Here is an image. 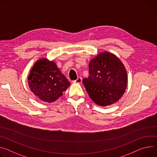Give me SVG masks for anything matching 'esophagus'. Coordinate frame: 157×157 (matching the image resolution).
Instances as JSON below:
<instances>
[{
    "label": "esophagus",
    "mask_w": 157,
    "mask_h": 157,
    "mask_svg": "<svg viewBox=\"0 0 157 157\" xmlns=\"http://www.w3.org/2000/svg\"><path fill=\"white\" fill-rule=\"evenodd\" d=\"M81 82H82V78L81 77H79L76 80L73 81V82H75V83H79V84L81 83Z\"/></svg>",
    "instance_id": "1"
}]
</instances>
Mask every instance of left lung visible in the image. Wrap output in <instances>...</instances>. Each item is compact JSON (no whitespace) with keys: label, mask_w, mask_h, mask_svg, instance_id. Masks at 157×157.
<instances>
[{"label":"left lung","mask_w":157,"mask_h":157,"mask_svg":"<svg viewBox=\"0 0 157 157\" xmlns=\"http://www.w3.org/2000/svg\"><path fill=\"white\" fill-rule=\"evenodd\" d=\"M88 78L83 84L90 98L98 106L117 102L126 91L128 77L123 63L114 54L99 52L89 64Z\"/></svg>","instance_id":"8db88e82"}]
</instances>
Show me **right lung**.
<instances>
[{
    "label": "right lung",
    "mask_w": 157,
    "mask_h": 157,
    "mask_svg": "<svg viewBox=\"0 0 157 157\" xmlns=\"http://www.w3.org/2000/svg\"><path fill=\"white\" fill-rule=\"evenodd\" d=\"M27 80L33 94L47 103L58 99L71 84L56 64L47 58L39 59L34 63Z\"/></svg>",
    "instance_id": "obj_1"
}]
</instances>
